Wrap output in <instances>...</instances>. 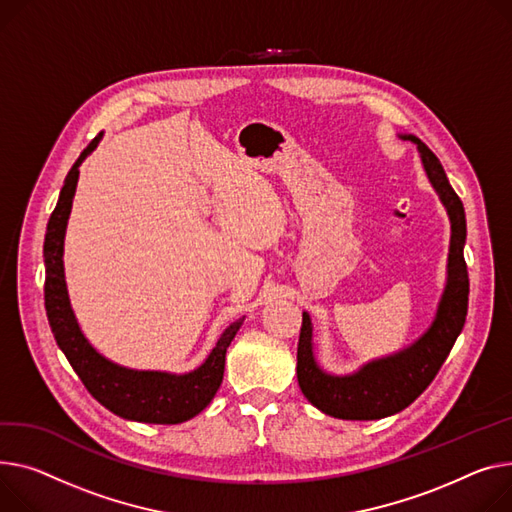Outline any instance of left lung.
<instances>
[{"label": "left lung", "instance_id": "left-lung-1", "mask_svg": "<svg viewBox=\"0 0 512 512\" xmlns=\"http://www.w3.org/2000/svg\"><path fill=\"white\" fill-rule=\"evenodd\" d=\"M407 140L418 144L426 175L440 195L451 218V251H449V280L445 294L438 304L432 327L418 342L391 358L370 362L350 377H331L325 374L313 356V327L311 319L302 313L298 337V385L317 410L342 420H379L393 416L414 403L434 381L440 366L451 354L457 337L465 325L469 302V274L463 257L465 247V210L459 195L453 191L445 170L434 152L414 135Z\"/></svg>", "mask_w": 512, "mask_h": 512}]
</instances>
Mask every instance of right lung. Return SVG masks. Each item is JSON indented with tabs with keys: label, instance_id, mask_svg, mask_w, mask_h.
Here are the masks:
<instances>
[{
	"label": "right lung",
	"instance_id": "1",
	"mask_svg": "<svg viewBox=\"0 0 512 512\" xmlns=\"http://www.w3.org/2000/svg\"><path fill=\"white\" fill-rule=\"evenodd\" d=\"M100 133L84 148L80 158L70 168L59 193L57 206L49 218L45 234V309L55 342L70 360L72 368L88 389V393L113 414L146 422V424H181L206 410L220 389L224 377L226 350L234 339L243 319L226 327L216 348L197 370L189 374H168L152 370H129L102 358L82 335L72 313L70 298L63 278V236L70 218L72 199L82 160L96 148Z\"/></svg>",
	"mask_w": 512,
	"mask_h": 512
}]
</instances>
